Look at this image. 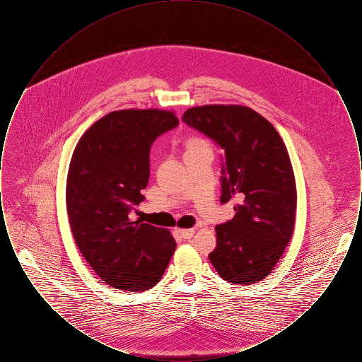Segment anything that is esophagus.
Instances as JSON below:
<instances>
[{"instance_id": "34e87169", "label": "esophagus", "mask_w": 362, "mask_h": 362, "mask_svg": "<svg viewBox=\"0 0 362 362\" xmlns=\"http://www.w3.org/2000/svg\"><path fill=\"white\" fill-rule=\"evenodd\" d=\"M179 235L183 239H191L194 236V229H179Z\"/></svg>"}]
</instances>
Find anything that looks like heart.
Returning <instances> with one entry per match:
<instances>
[{"label": "heart", "instance_id": "heart-1", "mask_svg": "<svg viewBox=\"0 0 362 362\" xmlns=\"http://www.w3.org/2000/svg\"><path fill=\"white\" fill-rule=\"evenodd\" d=\"M204 145H207L206 142H205V141H202V139H199V138L191 139L189 142V145H187V151H189V149H194V148L204 146Z\"/></svg>", "mask_w": 362, "mask_h": 362}]
</instances>
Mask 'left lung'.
<instances>
[{"instance_id": "obj_1", "label": "left lung", "mask_w": 362, "mask_h": 362, "mask_svg": "<svg viewBox=\"0 0 362 362\" xmlns=\"http://www.w3.org/2000/svg\"><path fill=\"white\" fill-rule=\"evenodd\" d=\"M182 119L224 149L220 201H239L235 217L216 226L209 259L225 281L257 284L270 276L294 230L297 189L288 149L270 122L240 104L192 107Z\"/></svg>"}]
</instances>
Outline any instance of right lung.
<instances>
[{"mask_svg":"<svg viewBox=\"0 0 362 362\" xmlns=\"http://www.w3.org/2000/svg\"><path fill=\"white\" fill-rule=\"evenodd\" d=\"M177 123L168 110L112 111L86 130L70 158L66 210L73 238L93 272L115 289L153 288L175 252L171 230L132 221L129 213L145 199L152 142Z\"/></svg>","mask_w":362,"mask_h":362,"instance_id":"add662e5","label":"right lung"}]
</instances>
